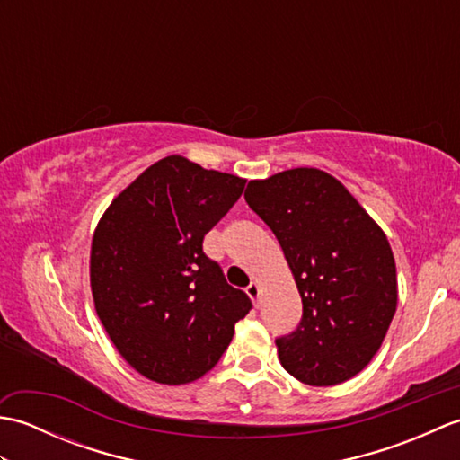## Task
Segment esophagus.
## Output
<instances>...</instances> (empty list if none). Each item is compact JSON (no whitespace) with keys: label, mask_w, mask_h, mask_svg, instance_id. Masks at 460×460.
Returning <instances> with one entry per match:
<instances>
[{"label":"esophagus","mask_w":460,"mask_h":460,"mask_svg":"<svg viewBox=\"0 0 460 460\" xmlns=\"http://www.w3.org/2000/svg\"><path fill=\"white\" fill-rule=\"evenodd\" d=\"M247 295L251 296V300L255 302V305H259V295H261V287L259 282H251V285L247 287Z\"/></svg>","instance_id":"esophagus-1"}]
</instances>
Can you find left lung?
I'll return each instance as SVG.
<instances>
[{
  "mask_svg": "<svg viewBox=\"0 0 460 460\" xmlns=\"http://www.w3.org/2000/svg\"><path fill=\"white\" fill-rule=\"evenodd\" d=\"M245 201L275 233L302 298L298 326L277 338L282 367L316 387L354 377L376 356L397 306L385 233L316 168L249 181Z\"/></svg>",
  "mask_w": 460,
  "mask_h": 460,
  "instance_id": "obj_1",
  "label": "left lung"
}]
</instances>
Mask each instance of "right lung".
<instances>
[{
    "mask_svg": "<svg viewBox=\"0 0 460 460\" xmlns=\"http://www.w3.org/2000/svg\"><path fill=\"white\" fill-rule=\"evenodd\" d=\"M245 183L168 155L111 203L94 231L96 314L120 356L152 381L180 385L208 374L252 308L203 252L205 233Z\"/></svg>",
    "mask_w": 460,
    "mask_h": 460,
    "instance_id": "right-lung-1",
    "label": "right lung"
}]
</instances>
